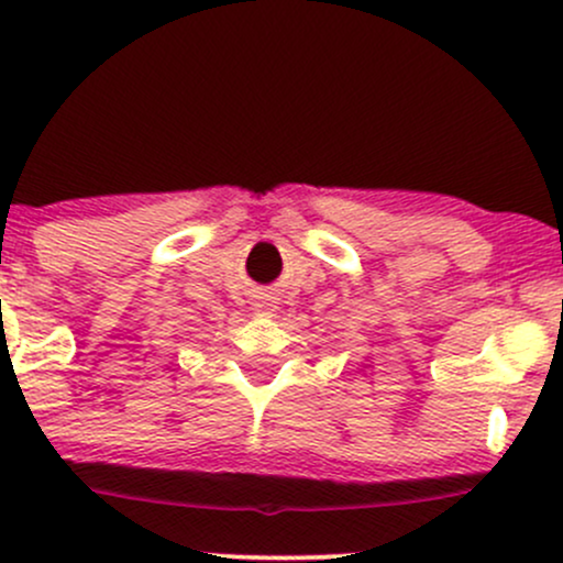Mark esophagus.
<instances>
[{
	"mask_svg": "<svg viewBox=\"0 0 563 563\" xmlns=\"http://www.w3.org/2000/svg\"><path fill=\"white\" fill-rule=\"evenodd\" d=\"M253 310L257 316H266V319H271V316H276V310H279V302H276V297L271 292H257Z\"/></svg>",
	"mask_w": 563,
	"mask_h": 563,
	"instance_id": "34e87169",
	"label": "esophagus"
}]
</instances>
